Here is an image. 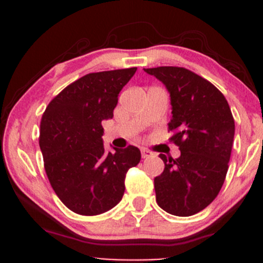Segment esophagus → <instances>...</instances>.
I'll list each match as a JSON object with an SVG mask.
<instances>
[{
	"label": "esophagus",
	"mask_w": 263,
	"mask_h": 263,
	"mask_svg": "<svg viewBox=\"0 0 263 263\" xmlns=\"http://www.w3.org/2000/svg\"><path fill=\"white\" fill-rule=\"evenodd\" d=\"M141 155H142V158L146 159V158H150V156H153L154 154H153V151L147 150V148H145V147H141Z\"/></svg>",
	"instance_id": "esophagus-1"
}]
</instances>
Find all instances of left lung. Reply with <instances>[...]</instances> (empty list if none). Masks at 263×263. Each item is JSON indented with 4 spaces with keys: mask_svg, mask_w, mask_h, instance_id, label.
Returning a JSON list of instances; mask_svg holds the SVG:
<instances>
[{
    "mask_svg": "<svg viewBox=\"0 0 263 263\" xmlns=\"http://www.w3.org/2000/svg\"><path fill=\"white\" fill-rule=\"evenodd\" d=\"M171 94V141L178 159L160 154L165 168L154 179L156 202L166 213L191 216L219 195L230 160L235 124L224 95L210 81L183 67L144 68Z\"/></svg>",
    "mask_w": 263,
    "mask_h": 263,
    "instance_id": "8db88e82",
    "label": "left lung"
}]
</instances>
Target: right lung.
Here are the masks:
<instances>
[{
    "label": "right lung",
    "instance_id": "right-lung-1",
    "mask_svg": "<svg viewBox=\"0 0 263 263\" xmlns=\"http://www.w3.org/2000/svg\"><path fill=\"white\" fill-rule=\"evenodd\" d=\"M137 67L92 72L52 99L41 121L39 146L55 195L79 215L115 208L124 193L129 168L141 160L136 146L107 153L102 121L113 117L118 94Z\"/></svg>",
    "mask_w": 263,
    "mask_h": 263
}]
</instances>
